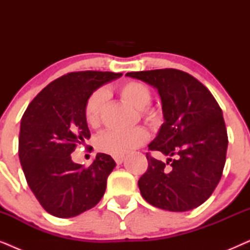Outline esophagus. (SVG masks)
<instances>
[{"label": "esophagus", "mask_w": 250, "mask_h": 250, "mask_svg": "<svg viewBox=\"0 0 250 250\" xmlns=\"http://www.w3.org/2000/svg\"><path fill=\"white\" fill-rule=\"evenodd\" d=\"M114 159H115V162L119 165V164H122L123 162H124L125 157L124 156H114Z\"/></svg>", "instance_id": "34e87169"}]
</instances>
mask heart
<instances>
[{"label":"heart","instance_id":"b5f03b06","mask_svg":"<svg viewBox=\"0 0 250 250\" xmlns=\"http://www.w3.org/2000/svg\"><path fill=\"white\" fill-rule=\"evenodd\" d=\"M123 101L138 109L140 117L150 127H158L162 123V116L156 109L150 108L152 99L151 90L145 83L139 81H127L122 83L116 88ZM107 95L102 90L92 93L86 100L84 107L85 121L91 127L97 128L100 126L102 116L105 108ZM148 132L142 127H135L126 131L110 129L104 132L98 138L97 146L100 151L112 156H123L146 142Z\"/></svg>","mask_w":250,"mask_h":250}]
</instances>
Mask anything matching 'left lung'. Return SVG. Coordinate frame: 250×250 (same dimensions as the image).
<instances>
[{
    "label": "left lung",
    "instance_id": "obj_1",
    "mask_svg": "<svg viewBox=\"0 0 250 250\" xmlns=\"http://www.w3.org/2000/svg\"><path fill=\"white\" fill-rule=\"evenodd\" d=\"M126 76L158 90L165 119L149 150L168 159L163 163L146 152L148 169L138 182L142 197L169 211L200 206L217 187L227 160L229 140L221 107L210 91L186 71L165 68Z\"/></svg>",
    "mask_w": 250,
    "mask_h": 250
}]
</instances>
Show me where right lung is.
<instances>
[{
	"mask_svg": "<svg viewBox=\"0 0 250 250\" xmlns=\"http://www.w3.org/2000/svg\"><path fill=\"white\" fill-rule=\"evenodd\" d=\"M122 76L110 71H74L46 85L23 112L19 159L30 190L53 216H77L104 197L116 163L98 153L88 167L74 163L77 145L90 139L84 107L93 91Z\"/></svg>",
	"mask_w": 250,
	"mask_h": 250,
	"instance_id": "1",
	"label": "right lung"
}]
</instances>
